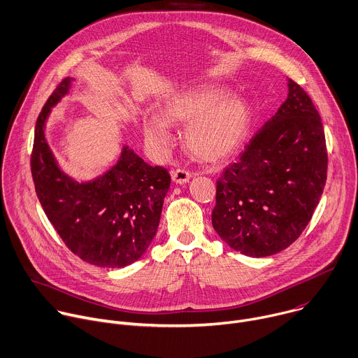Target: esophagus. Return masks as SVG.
Masks as SVG:
<instances>
[{
  "mask_svg": "<svg viewBox=\"0 0 358 358\" xmlns=\"http://www.w3.org/2000/svg\"><path fill=\"white\" fill-rule=\"evenodd\" d=\"M171 177H173V181L176 184H185V182H188L191 180L192 176H191V173H188V171H185L182 169H177V170H174L171 173Z\"/></svg>",
  "mask_w": 358,
  "mask_h": 358,
  "instance_id": "34e87169",
  "label": "esophagus"
}]
</instances>
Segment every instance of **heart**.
I'll return each instance as SVG.
<instances>
[{
  "mask_svg": "<svg viewBox=\"0 0 358 358\" xmlns=\"http://www.w3.org/2000/svg\"><path fill=\"white\" fill-rule=\"evenodd\" d=\"M187 124L184 142L187 150L205 163L227 159L245 141L250 124L249 102L236 96L224 85L202 84L182 90L164 101L160 116L148 113L142 128L146 142L164 152L171 142V127Z\"/></svg>",
  "mask_w": 358,
  "mask_h": 358,
  "instance_id": "b5f03b06",
  "label": "heart"
}]
</instances>
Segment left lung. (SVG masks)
Returning <instances> with one entry per match:
<instances>
[{"mask_svg": "<svg viewBox=\"0 0 358 358\" xmlns=\"http://www.w3.org/2000/svg\"><path fill=\"white\" fill-rule=\"evenodd\" d=\"M288 96L239 160L216 181L212 226L233 250L267 257L292 245L323 194L327 171L320 116L288 78Z\"/></svg>", "mask_w": 358, "mask_h": 358, "instance_id": "left-lung-1", "label": "left lung"}]
</instances>
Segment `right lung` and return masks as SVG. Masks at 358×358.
<instances>
[{
	"label": "right lung",
	"instance_id": "add662e5",
	"mask_svg": "<svg viewBox=\"0 0 358 358\" xmlns=\"http://www.w3.org/2000/svg\"><path fill=\"white\" fill-rule=\"evenodd\" d=\"M64 78L45 103L35 127L31 170L38 199L66 246L81 260L122 268L139 260L153 242L171 177L148 164L129 145L102 174L77 181L62 170L48 139L52 109L70 92Z\"/></svg>",
	"mask_w": 358,
	"mask_h": 358
}]
</instances>
